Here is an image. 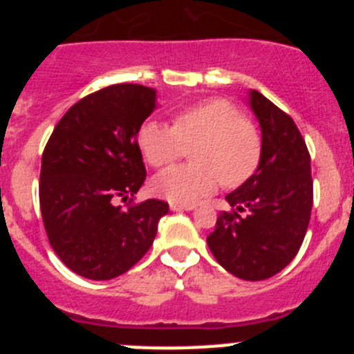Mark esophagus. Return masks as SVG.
<instances>
[{
  "label": "esophagus",
  "mask_w": 354,
  "mask_h": 354,
  "mask_svg": "<svg viewBox=\"0 0 354 354\" xmlns=\"http://www.w3.org/2000/svg\"><path fill=\"white\" fill-rule=\"evenodd\" d=\"M195 207V204H170L171 211H193Z\"/></svg>",
  "instance_id": "34e87169"
}]
</instances>
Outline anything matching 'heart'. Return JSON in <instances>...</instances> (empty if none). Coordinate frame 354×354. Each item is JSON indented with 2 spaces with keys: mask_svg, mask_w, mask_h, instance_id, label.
<instances>
[{
  "mask_svg": "<svg viewBox=\"0 0 354 354\" xmlns=\"http://www.w3.org/2000/svg\"><path fill=\"white\" fill-rule=\"evenodd\" d=\"M138 145L156 168L170 167L192 149V165L165 170L152 183L156 195L174 204H195L212 195L221 183L227 187L245 184L262 156L255 126L225 99L179 109L171 126L145 120L138 129Z\"/></svg>",
  "mask_w": 354,
  "mask_h": 354,
  "instance_id": "heart-1",
  "label": "heart"
}]
</instances>
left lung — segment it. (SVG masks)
<instances>
[{
	"mask_svg": "<svg viewBox=\"0 0 354 354\" xmlns=\"http://www.w3.org/2000/svg\"><path fill=\"white\" fill-rule=\"evenodd\" d=\"M250 106L262 129L261 162L225 196L232 209L220 212L207 245L228 273L257 282L296 257L310 221L314 184L310 154L292 118L257 90Z\"/></svg>",
	"mask_w": 354,
	"mask_h": 354,
	"instance_id": "obj_1",
	"label": "left lung"
}]
</instances>
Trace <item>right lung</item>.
I'll return each instance as SVG.
<instances>
[{"label": "right lung", "mask_w": 354, "mask_h": 354, "mask_svg": "<svg viewBox=\"0 0 354 354\" xmlns=\"http://www.w3.org/2000/svg\"><path fill=\"white\" fill-rule=\"evenodd\" d=\"M156 92L122 83L97 90L68 109L42 152L39 200L53 250L90 280L129 271L154 243L168 202H134L147 179L138 129ZM117 199L130 202L120 208Z\"/></svg>", "instance_id": "add662e5"}]
</instances>
